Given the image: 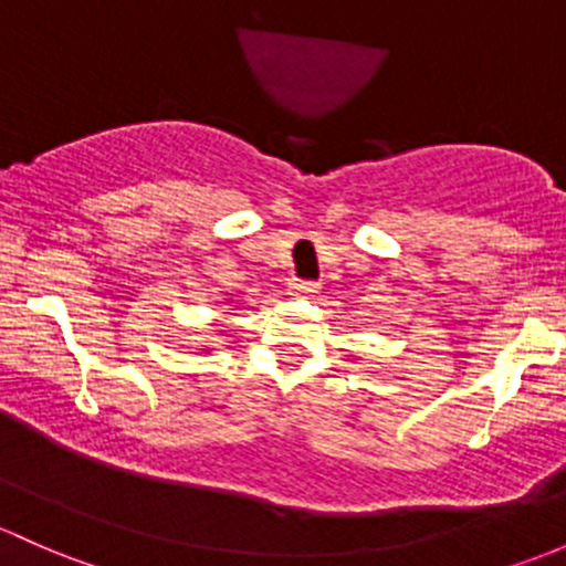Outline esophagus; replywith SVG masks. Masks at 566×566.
I'll use <instances>...</instances> for the list:
<instances>
[{"instance_id":"obj_1","label":"esophagus","mask_w":566,"mask_h":566,"mask_svg":"<svg viewBox=\"0 0 566 566\" xmlns=\"http://www.w3.org/2000/svg\"><path fill=\"white\" fill-rule=\"evenodd\" d=\"M290 293L314 295L319 293V282H308V279H290Z\"/></svg>"}]
</instances>
